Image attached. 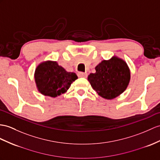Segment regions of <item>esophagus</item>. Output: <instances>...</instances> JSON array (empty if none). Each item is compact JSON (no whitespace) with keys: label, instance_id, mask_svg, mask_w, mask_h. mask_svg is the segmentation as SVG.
I'll list each match as a JSON object with an SVG mask.
<instances>
[{"label":"esophagus","instance_id":"34e87169","mask_svg":"<svg viewBox=\"0 0 160 160\" xmlns=\"http://www.w3.org/2000/svg\"><path fill=\"white\" fill-rule=\"evenodd\" d=\"M78 77H83V78H86L88 77V74L86 72H78Z\"/></svg>","mask_w":160,"mask_h":160}]
</instances>
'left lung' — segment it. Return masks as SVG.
<instances>
[{
	"mask_svg": "<svg viewBox=\"0 0 160 160\" xmlns=\"http://www.w3.org/2000/svg\"><path fill=\"white\" fill-rule=\"evenodd\" d=\"M96 72L88 77L93 89L105 99L116 98L126 90L130 79L126 62L117 57L103 60L96 66Z\"/></svg>",
	"mask_w": 160,
	"mask_h": 160,
	"instance_id": "left-lung-1",
	"label": "left lung"
}]
</instances>
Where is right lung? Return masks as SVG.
Returning a JSON list of instances; mask_svg holds the SVG:
<instances>
[{"label":"right lung","instance_id":"1","mask_svg":"<svg viewBox=\"0 0 160 160\" xmlns=\"http://www.w3.org/2000/svg\"><path fill=\"white\" fill-rule=\"evenodd\" d=\"M34 79L42 94L55 98L67 92L77 76L75 72L66 71L56 62L47 61L38 66Z\"/></svg>","mask_w":160,"mask_h":160}]
</instances>
